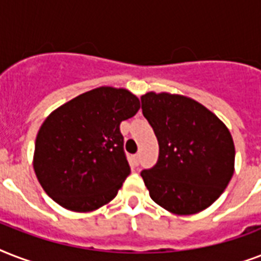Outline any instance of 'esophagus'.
Instances as JSON below:
<instances>
[{"label":"esophagus","instance_id":"esophagus-1","mask_svg":"<svg viewBox=\"0 0 261 261\" xmlns=\"http://www.w3.org/2000/svg\"><path fill=\"white\" fill-rule=\"evenodd\" d=\"M133 165H135V167H138L139 165V154L133 155Z\"/></svg>","mask_w":261,"mask_h":261}]
</instances>
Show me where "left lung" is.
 Segmentation results:
<instances>
[{"mask_svg":"<svg viewBox=\"0 0 261 261\" xmlns=\"http://www.w3.org/2000/svg\"><path fill=\"white\" fill-rule=\"evenodd\" d=\"M159 141V161L141 172L150 198L176 215L210 207L234 173V142L226 124L196 100L168 92L141 97Z\"/></svg>","mask_w":261,"mask_h":261,"instance_id":"1","label":"left lung"}]
</instances>
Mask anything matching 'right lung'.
<instances>
[{
    "label": "right lung",
    "mask_w": 261,
    "mask_h": 261,
    "mask_svg": "<svg viewBox=\"0 0 261 261\" xmlns=\"http://www.w3.org/2000/svg\"><path fill=\"white\" fill-rule=\"evenodd\" d=\"M139 108L130 90L100 87L47 116L36 135L34 169L54 202L89 213L116 196L130 174L119 126Z\"/></svg>",
    "instance_id": "add662e5"
}]
</instances>
